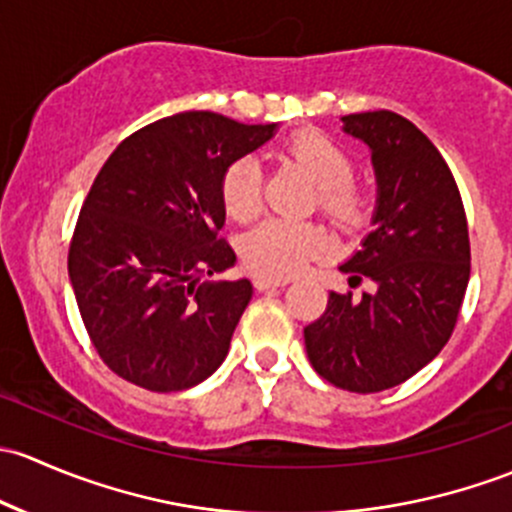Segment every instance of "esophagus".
<instances>
[{
  "label": "esophagus",
  "instance_id": "34e87169",
  "mask_svg": "<svg viewBox=\"0 0 512 512\" xmlns=\"http://www.w3.org/2000/svg\"><path fill=\"white\" fill-rule=\"evenodd\" d=\"M288 283V278H268V276H256L254 286L258 291H271V288H283Z\"/></svg>",
  "mask_w": 512,
  "mask_h": 512
}]
</instances>
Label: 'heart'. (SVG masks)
Returning a JSON list of instances; mask_svg holds the SVG:
<instances>
[{
    "label": "heart",
    "mask_w": 512,
    "mask_h": 512,
    "mask_svg": "<svg viewBox=\"0 0 512 512\" xmlns=\"http://www.w3.org/2000/svg\"><path fill=\"white\" fill-rule=\"evenodd\" d=\"M281 157L318 187L315 207L335 226L355 231L365 224L372 209L370 194L352 182L355 162L337 142L315 130H300L283 145ZM221 204L236 221H249L261 212V167L254 157L231 162L221 179ZM325 249L328 234L313 221L266 219L241 239L246 266L273 278L293 276Z\"/></svg>",
    "instance_id": "obj_1"
}]
</instances>
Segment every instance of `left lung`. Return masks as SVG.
Here are the masks:
<instances>
[{"instance_id":"left-lung-1","label":"left lung","mask_w":512,"mask_h":512,"mask_svg":"<svg viewBox=\"0 0 512 512\" xmlns=\"http://www.w3.org/2000/svg\"><path fill=\"white\" fill-rule=\"evenodd\" d=\"M342 123L372 150L377 212L340 271L352 288L370 278L377 291H330L325 313L303 335L320 377L372 394L407 382L444 350L471 276V241L456 179L412 120L372 110Z\"/></svg>"}]
</instances>
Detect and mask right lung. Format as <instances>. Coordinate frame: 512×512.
I'll list each match as a JSON object with an SVG mask.
<instances>
[{
  "label": "right lung",
  "instance_id": "1",
  "mask_svg": "<svg viewBox=\"0 0 512 512\" xmlns=\"http://www.w3.org/2000/svg\"><path fill=\"white\" fill-rule=\"evenodd\" d=\"M189 110L145 125L100 167L68 246V276L100 360L150 392L204 382L224 362L251 281H207L234 266L221 179L273 138Z\"/></svg>",
  "mask_w": 512,
  "mask_h": 512
}]
</instances>
